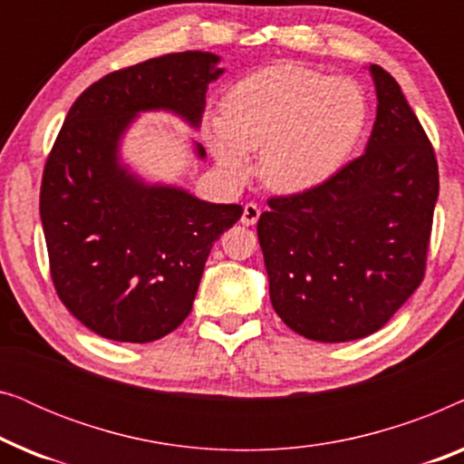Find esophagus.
Wrapping results in <instances>:
<instances>
[{
  "label": "esophagus",
  "mask_w": 464,
  "mask_h": 464,
  "mask_svg": "<svg viewBox=\"0 0 464 464\" xmlns=\"http://www.w3.org/2000/svg\"><path fill=\"white\" fill-rule=\"evenodd\" d=\"M257 219H259V207L256 205V202H246L240 221H243L245 226H256Z\"/></svg>",
  "instance_id": "esophagus-1"
}]
</instances>
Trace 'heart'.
Masks as SVG:
<instances>
[{"mask_svg":"<svg viewBox=\"0 0 464 464\" xmlns=\"http://www.w3.org/2000/svg\"><path fill=\"white\" fill-rule=\"evenodd\" d=\"M365 122L367 99L357 82L283 63L230 88L221 120L208 129V143L230 179L249 175V151L259 150L264 186L302 194L338 173Z\"/></svg>","mask_w":464,"mask_h":464,"instance_id":"b5f03b06","label":"heart"}]
</instances>
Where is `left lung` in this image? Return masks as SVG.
Wrapping results in <instances>:
<instances>
[{
  "instance_id": "left-lung-1",
  "label": "left lung",
  "mask_w": 464,
  "mask_h": 464,
  "mask_svg": "<svg viewBox=\"0 0 464 464\" xmlns=\"http://www.w3.org/2000/svg\"><path fill=\"white\" fill-rule=\"evenodd\" d=\"M370 73L378 107L365 154L308 192L270 198L257 221L272 306L316 342L378 332L427 268L435 151L395 78Z\"/></svg>"
}]
</instances>
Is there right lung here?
<instances>
[{
	"label": "right lung",
	"instance_id": "add662e5",
	"mask_svg": "<svg viewBox=\"0 0 464 464\" xmlns=\"http://www.w3.org/2000/svg\"><path fill=\"white\" fill-rule=\"evenodd\" d=\"M218 63L188 50L105 75L75 99L50 151L40 192L50 275L69 313L101 338L145 344L179 327L213 243L243 215L145 183L120 158L143 111L198 129L207 88L224 73ZM194 151L207 156L200 143Z\"/></svg>",
	"mask_w": 464,
	"mask_h": 464
}]
</instances>
